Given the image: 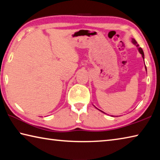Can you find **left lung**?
Instances as JSON below:
<instances>
[{"mask_svg":"<svg viewBox=\"0 0 160 160\" xmlns=\"http://www.w3.org/2000/svg\"><path fill=\"white\" fill-rule=\"evenodd\" d=\"M131 42H132V44H133L135 46H136L137 48H138V50L139 53H140L141 54V55H142V58H143V60H144V58H145V57H144V56H144V52H143V51H142V48H140V47H139V45L138 44L137 42L135 41V40L134 39H132V41H131ZM144 63H145V62H144ZM145 70H146V71H147V68H146V66H145ZM100 111H101V110H100ZM101 112H102V111H101ZM102 112L104 113V112Z\"/></svg>","mask_w":160,"mask_h":160,"instance_id":"obj_1","label":"left lung"}]
</instances>
